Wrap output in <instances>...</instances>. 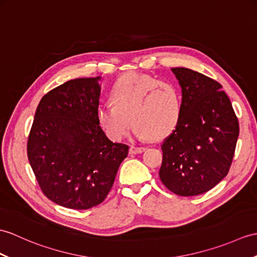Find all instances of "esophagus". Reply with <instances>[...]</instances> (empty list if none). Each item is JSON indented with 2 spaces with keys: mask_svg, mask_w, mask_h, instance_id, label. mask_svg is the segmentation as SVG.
Masks as SVG:
<instances>
[{
  "mask_svg": "<svg viewBox=\"0 0 257 257\" xmlns=\"http://www.w3.org/2000/svg\"><path fill=\"white\" fill-rule=\"evenodd\" d=\"M146 150V148L143 147H136V146H131L130 147V153L131 154H138L141 153Z\"/></svg>",
  "mask_w": 257,
  "mask_h": 257,
  "instance_id": "34e87169",
  "label": "esophagus"
}]
</instances>
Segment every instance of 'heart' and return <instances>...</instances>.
<instances>
[{"mask_svg":"<svg viewBox=\"0 0 257 257\" xmlns=\"http://www.w3.org/2000/svg\"><path fill=\"white\" fill-rule=\"evenodd\" d=\"M111 101L100 103L96 116L110 138L121 140L131 120L139 139L164 138L180 122L182 94L174 83L151 75L131 73L119 79L111 89ZM132 118H130V117Z\"/></svg>","mask_w":257,"mask_h":257,"instance_id":"1","label":"heart"}]
</instances>
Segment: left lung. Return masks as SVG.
Masks as SVG:
<instances>
[{
    "label": "left lung",
    "mask_w": 257,
    "mask_h": 257,
    "mask_svg": "<svg viewBox=\"0 0 257 257\" xmlns=\"http://www.w3.org/2000/svg\"><path fill=\"white\" fill-rule=\"evenodd\" d=\"M182 87V115L161 145V181L180 196L204 194L223 180L234 157L238 121L221 84L186 68H173Z\"/></svg>",
    "instance_id": "left-lung-1"
}]
</instances>
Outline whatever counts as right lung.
<instances>
[{
    "mask_svg": "<svg viewBox=\"0 0 257 257\" xmlns=\"http://www.w3.org/2000/svg\"><path fill=\"white\" fill-rule=\"evenodd\" d=\"M100 76L70 80L41 98L27 157L44 195L70 209L103 202L129 147L107 138L97 120Z\"/></svg>",
    "mask_w": 257,
    "mask_h": 257,
    "instance_id": "1",
    "label": "right lung"
}]
</instances>
